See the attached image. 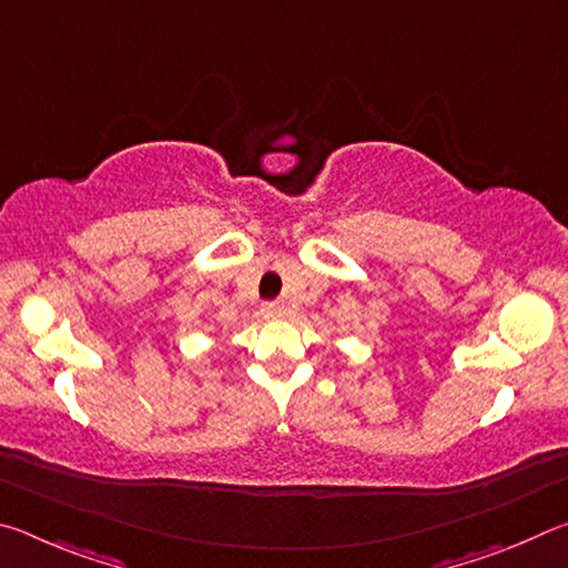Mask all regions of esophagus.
<instances>
[{"label": "esophagus", "mask_w": 568, "mask_h": 568, "mask_svg": "<svg viewBox=\"0 0 568 568\" xmlns=\"http://www.w3.org/2000/svg\"><path fill=\"white\" fill-rule=\"evenodd\" d=\"M263 313L267 315V318H281V315L285 313V307L281 303H265Z\"/></svg>", "instance_id": "34e87169"}]
</instances>
